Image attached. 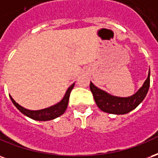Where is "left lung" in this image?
<instances>
[{
	"instance_id": "8db88e82",
	"label": "left lung",
	"mask_w": 158,
	"mask_h": 158,
	"mask_svg": "<svg viewBox=\"0 0 158 158\" xmlns=\"http://www.w3.org/2000/svg\"><path fill=\"white\" fill-rule=\"evenodd\" d=\"M150 87V70L147 80L142 87L134 95L127 98H120L110 95L101 90L91 81L90 90L92 92L97 105L102 111L114 114H125L135 109L147 96Z\"/></svg>"
}]
</instances>
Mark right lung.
Returning <instances> with one entry per match:
<instances>
[{"mask_svg":"<svg viewBox=\"0 0 158 158\" xmlns=\"http://www.w3.org/2000/svg\"><path fill=\"white\" fill-rule=\"evenodd\" d=\"M75 83H73L71 86L69 87V88L66 91L65 96L62 98V100L60 103H56L55 105L46 108V109H40V110H29L22 107L19 105L18 103H16L12 98L10 95V98H11V102L14 104L15 107L20 111L22 114H23L24 115L27 116L29 118H33L34 120H39V121H47V120H51L54 118H57L59 116L62 115L65 111L67 109L68 102H69V98H70V94H71V90L74 87Z\"/></svg>","mask_w":158,"mask_h":158,"instance_id":"1","label":"right lung"}]
</instances>
